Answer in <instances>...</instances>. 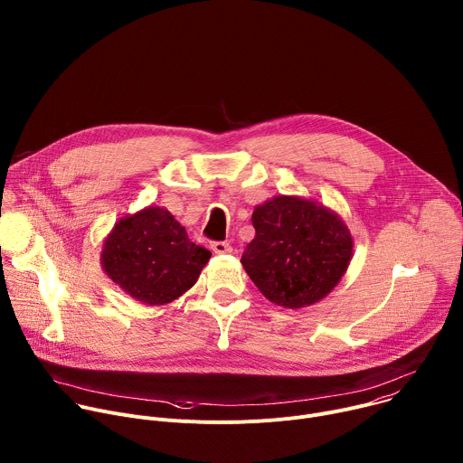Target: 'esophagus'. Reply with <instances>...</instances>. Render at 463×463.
Segmentation results:
<instances>
[{"label": "esophagus", "instance_id": "34e87169", "mask_svg": "<svg viewBox=\"0 0 463 463\" xmlns=\"http://www.w3.org/2000/svg\"><path fill=\"white\" fill-rule=\"evenodd\" d=\"M211 249H213L216 254H229V252H232V247H231L227 241H213V243H211Z\"/></svg>", "mask_w": 463, "mask_h": 463}]
</instances>
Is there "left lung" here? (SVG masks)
<instances>
[{
  "instance_id": "1",
  "label": "left lung",
  "mask_w": 463,
  "mask_h": 463,
  "mask_svg": "<svg viewBox=\"0 0 463 463\" xmlns=\"http://www.w3.org/2000/svg\"><path fill=\"white\" fill-rule=\"evenodd\" d=\"M254 238L241 266L260 293L298 309L335 289L345 277L354 238L343 218L300 195H275L252 213Z\"/></svg>"
}]
</instances>
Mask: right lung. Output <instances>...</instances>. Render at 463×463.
Wrapping results in <instances>:
<instances>
[{
  "label": "right lung",
  "instance_id": "obj_1",
  "mask_svg": "<svg viewBox=\"0 0 463 463\" xmlns=\"http://www.w3.org/2000/svg\"><path fill=\"white\" fill-rule=\"evenodd\" d=\"M211 250L188 240L184 227L165 207H145L115 223L104 240V273L131 298L165 306L200 279Z\"/></svg>",
  "mask_w": 463,
  "mask_h": 463
}]
</instances>
